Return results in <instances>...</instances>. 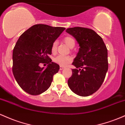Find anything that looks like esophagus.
<instances>
[{
	"instance_id": "esophagus-1",
	"label": "esophagus",
	"mask_w": 125,
	"mask_h": 125,
	"mask_svg": "<svg viewBox=\"0 0 125 125\" xmlns=\"http://www.w3.org/2000/svg\"><path fill=\"white\" fill-rule=\"evenodd\" d=\"M64 67H63L62 66H60V70H62L63 69H64Z\"/></svg>"
}]
</instances>
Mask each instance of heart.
<instances>
[{"label": "heart", "instance_id": "heart-1", "mask_svg": "<svg viewBox=\"0 0 125 125\" xmlns=\"http://www.w3.org/2000/svg\"><path fill=\"white\" fill-rule=\"evenodd\" d=\"M63 41L70 48H73L75 44V40L73 37L70 36H65L63 39ZM57 45H58V42L57 41H54L52 44L51 47V52L53 54H56L57 51ZM53 61L57 64L60 66L64 67L66 66L68 64L72 61V58L70 56H62V55H58L53 59Z\"/></svg>", "mask_w": 125, "mask_h": 125}]
</instances>
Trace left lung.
Segmentation results:
<instances>
[{
    "instance_id": "8db88e82",
    "label": "left lung",
    "mask_w": 125,
    "mask_h": 125,
    "mask_svg": "<svg viewBox=\"0 0 125 125\" xmlns=\"http://www.w3.org/2000/svg\"><path fill=\"white\" fill-rule=\"evenodd\" d=\"M66 32L76 39L80 46L72 64L76 68L72 70L68 86L78 96L92 95L103 84L108 70L107 48L101 36L91 29L74 27Z\"/></svg>"
}]
</instances>
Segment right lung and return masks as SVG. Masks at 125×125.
<instances>
[{"instance_id": "1", "label": "right lung", "mask_w": 125, "mask_h": 125, "mask_svg": "<svg viewBox=\"0 0 125 125\" xmlns=\"http://www.w3.org/2000/svg\"><path fill=\"white\" fill-rule=\"evenodd\" d=\"M63 27H52L36 24L20 36L13 48L12 71L21 89L31 95H39L50 87L54 74L60 66L52 62V44L65 30ZM48 63L45 69L41 63Z\"/></svg>"}]
</instances>
